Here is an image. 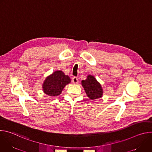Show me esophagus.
<instances>
[{
  "label": "esophagus",
  "mask_w": 152,
  "mask_h": 152,
  "mask_svg": "<svg viewBox=\"0 0 152 152\" xmlns=\"http://www.w3.org/2000/svg\"><path fill=\"white\" fill-rule=\"evenodd\" d=\"M78 82H79V80H78L77 77H73L72 78V83H73V84H77V83H78Z\"/></svg>",
  "instance_id": "1"
}]
</instances>
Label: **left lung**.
Returning <instances> with one entry per match:
<instances>
[{
    "label": "left lung",
    "instance_id": "obj_1",
    "mask_svg": "<svg viewBox=\"0 0 152 152\" xmlns=\"http://www.w3.org/2000/svg\"><path fill=\"white\" fill-rule=\"evenodd\" d=\"M81 84L86 94L91 100L98 99L103 96V90L102 86L94 76L88 75L85 80H82Z\"/></svg>",
    "mask_w": 152,
    "mask_h": 152
}]
</instances>
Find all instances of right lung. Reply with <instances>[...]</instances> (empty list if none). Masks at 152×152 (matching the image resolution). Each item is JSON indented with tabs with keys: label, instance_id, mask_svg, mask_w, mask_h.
I'll return each mask as SVG.
<instances>
[{
	"label": "right lung",
	"instance_id": "obj_1",
	"mask_svg": "<svg viewBox=\"0 0 152 152\" xmlns=\"http://www.w3.org/2000/svg\"><path fill=\"white\" fill-rule=\"evenodd\" d=\"M70 82L68 75L61 70H57L46 77L42 85V91L49 96L56 97L61 94L65 86Z\"/></svg>",
	"mask_w": 152,
	"mask_h": 152
}]
</instances>
